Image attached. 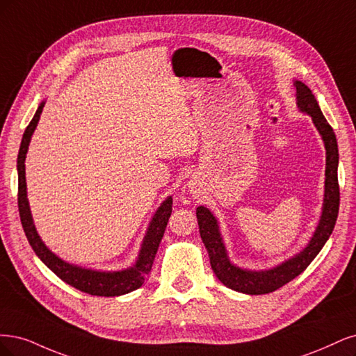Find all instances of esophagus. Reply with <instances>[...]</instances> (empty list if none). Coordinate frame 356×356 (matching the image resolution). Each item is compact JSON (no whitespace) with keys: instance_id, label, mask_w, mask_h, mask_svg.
Listing matches in <instances>:
<instances>
[{"instance_id":"obj_1","label":"esophagus","mask_w":356,"mask_h":356,"mask_svg":"<svg viewBox=\"0 0 356 356\" xmlns=\"http://www.w3.org/2000/svg\"><path fill=\"white\" fill-rule=\"evenodd\" d=\"M191 192L192 193H197V189H198V186H197V183H191Z\"/></svg>"}]
</instances>
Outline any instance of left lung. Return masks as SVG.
Masks as SVG:
<instances>
[{"instance_id": "left-lung-1", "label": "left lung", "mask_w": 356, "mask_h": 356, "mask_svg": "<svg viewBox=\"0 0 356 356\" xmlns=\"http://www.w3.org/2000/svg\"><path fill=\"white\" fill-rule=\"evenodd\" d=\"M296 87V99L297 108L302 112L311 115L318 133L321 134L325 146V191H324V204L323 214H321L319 223L315 232L309 241V244L293 256L291 259L282 261L281 265L275 266L268 270H248L235 266L229 260L227 251L223 244V238L220 235L219 223L214 214L201 205L197 209V219L200 226V234L202 243L209 251L210 265L216 273V277L220 280L229 289L244 294H268L275 290L281 289L282 285L290 282L311 265V261L316 254L323 250L327 239L330 238L332 229H334L339 204H340V191L337 180V165H339V149L336 134L332 131L331 125L321 112V108L311 88L302 81H294Z\"/></svg>"}]
</instances>
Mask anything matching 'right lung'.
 <instances>
[{
  "label": "right lung",
  "instance_id": "add662e5",
  "mask_svg": "<svg viewBox=\"0 0 356 356\" xmlns=\"http://www.w3.org/2000/svg\"><path fill=\"white\" fill-rule=\"evenodd\" d=\"M42 108H44V102H41L35 115H33L32 121L29 122V125L24 133V137H22L19 156H17L19 214H20L22 226H24L25 235L29 241L32 250L35 251V254L41 259L44 265L49 269H51L62 281L72 285L74 289L83 293H87L91 296L113 297V296H122L137 290L145 282L147 273L151 272L159 243H161L168 219L171 216V210H173L171 209L173 207V198L168 197L155 211L151 223H149L146 229V235L143 238V243L139 251V257H137L136 263L131 268L122 269V270H113V272L95 270V269H86L81 266L71 265V263L57 257L53 251H50L47 245L42 243V239L37 232L35 225H33V220H32V214L29 209V202H28V193H26L25 158L28 154L31 137L33 131H35L37 124L40 121Z\"/></svg>",
  "mask_w": 356,
  "mask_h": 356
}]
</instances>
